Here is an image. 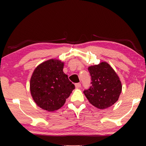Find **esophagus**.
<instances>
[{
    "label": "esophagus",
    "instance_id": "34e87169",
    "mask_svg": "<svg viewBox=\"0 0 146 146\" xmlns=\"http://www.w3.org/2000/svg\"><path fill=\"white\" fill-rule=\"evenodd\" d=\"M75 86L76 88H80L81 87V84L80 83H76L75 84Z\"/></svg>",
    "mask_w": 146,
    "mask_h": 146
}]
</instances>
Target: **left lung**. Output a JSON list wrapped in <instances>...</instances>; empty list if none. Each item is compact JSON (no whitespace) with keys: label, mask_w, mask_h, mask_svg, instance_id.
<instances>
[{"label":"left lung","mask_w":146,"mask_h":146,"mask_svg":"<svg viewBox=\"0 0 146 146\" xmlns=\"http://www.w3.org/2000/svg\"><path fill=\"white\" fill-rule=\"evenodd\" d=\"M91 82L90 88L84 91L91 104L100 110L106 109L117 102L122 91V84L114 70L106 62L88 68Z\"/></svg>","instance_id":"1"}]
</instances>
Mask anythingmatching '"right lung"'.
I'll return each instance as SVG.
<instances>
[{"instance_id": "add662e5", "label": "right lung", "mask_w": 146, "mask_h": 146, "mask_svg": "<svg viewBox=\"0 0 146 146\" xmlns=\"http://www.w3.org/2000/svg\"><path fill=\"white\" fill-rule=\"evenodd\" d=\"M63 68L64 62L50 59L38 65L32 74L31 95L36 105L48 111L62 107L75 88Z\"/></svg>"}]
</instances>
